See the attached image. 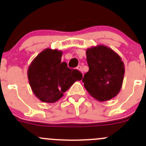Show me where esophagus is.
<instances>
[{
	"instance_id": "34e87169",
	"label": "esophagus",
	"mask_w": 146,
	"mask_h": 146,
	"mask_svg": "<svg viewBox=\"0 0 146 146\" xmlns=\"http://www.w3.org/2000/svg\"><path fill=\"white\" fill-rule=\"evenodd\" d=\"M77 68L78 69V70H80V71L82 72V66H80H80H78V67H77Z\"/></svg>"
}]
</instances>
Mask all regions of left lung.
<instances>
[{
    "instance_id": "8db88e82",
    "label": "left lung",
    "mask_w": 146,
    "mask_h": 146,
    "mask_svg": "<svg viewBox=\"0 0 146 146\" xmlns=\"http://www.w3.org/2000/svg\"><path fill=\"white\" fill-rule=\"evenodd\" d=\"M89 70L82 78L90 95L100 102L117 96L121 88L125 68L121 58L111 48L104 45L86 50Z\"/></svg>"
}]
</instances>
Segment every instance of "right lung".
<instances>
[{"instance_id":"obj_1","label":"right lung","mask_w":146,"mask_h":146,"mask_svg":"<svg viewBox=\"0 0 146 146\" xmlns=\"http://www.w3.org/2000/svg\"><path fill=\"white\" fill-rule=\"evenodd\" d=\"M62 51L46 48L29 65L27 77L35 96L43 102L54 103L64 96V92L76 81L81 80L79 70L61 62Z\"/></svg>"}]
</instances>
